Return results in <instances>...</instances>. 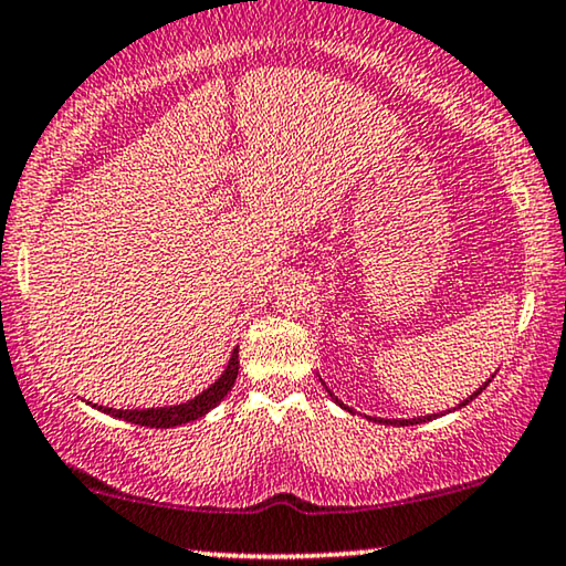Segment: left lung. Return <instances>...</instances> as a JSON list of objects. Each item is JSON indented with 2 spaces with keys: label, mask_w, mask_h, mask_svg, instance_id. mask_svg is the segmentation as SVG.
<instances>
[{
  "label": "left lung",
  "mask_w": 566,
  "mask_h": 566,
  "mask_svg": "<svg viewBox=\"0 0 566 566\" xmlns=\"http://www.w3.org/2000/svg\"><path fill=\"white\" fill-rule=\"evenodd\" d=\"M491 381H493V376H491V378H488V381H485L483 386H480V389H478L475 394H472V396H468V399H465V401H460V403H458V409H462V407H465V403H470L472 399H475V396H478V394H483V389H485V386H488V384H491ZM325 389H327V386H325ZM327 394H331V396H333V391H331V389H327ZM333 401H335V403H340V407H343L345 411H353L350 407H345V403H343L340 399H337V396H333ZM434 417H440V415H427V417H417V419H376V417H368V419H370V421H384V424H394V427H409V424H421V421H432Z\"/></svg>",
  "instance_id": "obj_1"
}]
</instances>
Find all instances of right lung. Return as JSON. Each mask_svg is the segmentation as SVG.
I'll use <instances>...</instances> for the list:
<instances>
[{
    "label": "right lung",
    "mask_w": 566,
    "mask_h": 566,
    "mask_svg": "<svg viewBox=\"0 0 566 566\" xmlns=\"http://www.w3.org/2000/svg\"><path fill=\"white\" fill-rule=\"evenodd\" d=\"M235 376H239V348H233L231 360L226 370L218 378L216 384H210L206 391L198 394L196 399L177 403V407H157V409H112V407H94L98 411H104L108 417L132 421V424L139 427H149V429H170L177 424H188V421H196L200 417H206L210 409H216L226 394L233 389Z\"/></svg>",
    "instance_id": "1"
}]
</instances>
